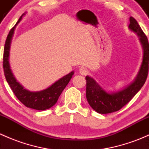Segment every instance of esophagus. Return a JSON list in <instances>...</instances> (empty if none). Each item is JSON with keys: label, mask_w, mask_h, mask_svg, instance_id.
I'll use <instances>...</instances> for the list:
<instances>
[{"label": "esophagus", "mask_w": 149, "mask_h": 149, "mask_svg": "<svg viewBox=\"0 0 149 149\" xmlns=\"http://www.w3.org/2000/svg\"><path fill=\"white\" fill-rule=\"evenodd\" d=\"M79 73H80V74L85 76V75H86L87 73H88V70H87V69L86 68L81 67L80 68H79Z\"/></svg>", "instance_id": "obj_1"}]
</instances>
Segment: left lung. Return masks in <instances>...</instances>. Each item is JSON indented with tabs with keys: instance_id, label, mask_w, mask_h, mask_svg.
Masks as SVG:
<instances>
[{
	"instance_id": "8db88e82",
	"label": "left lung",
	"mask_w": 149,
	"mask_h": 149,
	"mask_svg": "<svg viewBox=\"0 0 149 149\" xmlns=\"http://www.w3.org/2000/svg\"><path fill=\"white\" fill-rule=\"evenodd\" d=\"M129 29L136 33L139 37L143 48V60L137 76L132 83L123 89L113 92L104 90L93 78L86 76V80L87 101L94 110L100 114H108L116 112L127 104L139 91L145 84L148 72L149 44L137 21L130 17Z\"/></svg>"
}]
</instances>
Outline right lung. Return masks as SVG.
<instances>
[{"mask_svg":"<svg viewBox=\"0 0 149 149\" xmlns=\"http://www.w3.org/2000/svg\"><path fill=\"white\" fill-rule=\"evenodd\" d=\"M24 15L25 13H24L21 16L16 25L10 29L6 40L3 51V59L4 75L10 88L21 102L24 104L26 107L37 109V110H45L55 104L61 93L63 92L64 88L71 79L73 75L74 74V71H71L68 74L65 75L48 88L39 91H29L24 88L23 86L17 81L10 67V47L16 25L21 22L22 17Z\"/></svg>","mask_w":149,"mask_h":149,"instance_id":"1","label":"right lung"}]
</instances>
